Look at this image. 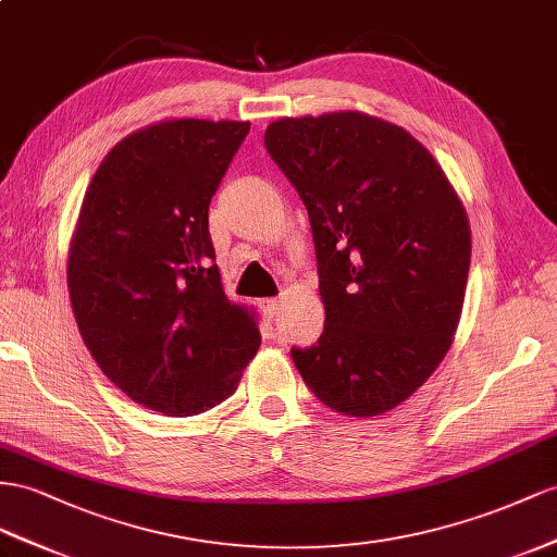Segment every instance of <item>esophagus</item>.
Wrapping results in <instances>:
<instances>
[{
    "label": "esophagus",
    "instance_id": "1",
    "mask_svg": "<svg viewBox=\"0 0 557 557\" xmlns=\"http://www.w3.org/2000/svg\"><path fill=\"white\" fill-rule=\"evenodd\" d=\"M280 308H282L280 298H263V301H261V310L265 312L268 318H275L277 312H280Z\"/></svg>",
    "mask_w": 557,
    "mask_h": 557
}]
</instances>
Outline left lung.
Segmentation results:
<instances>
[{"mask_svg": "<svg viewBox=\"0 0 557 557\" xmlns=\"http://www.w3.org/2000/svg\"><path fill=\"white\" fill-rule=\"evenodd\" d=\"M265 150L308 209L324 332L292 348L306 386L346 417H379L445 360L461 320L470 225L421 143L358 110L282 117Z\"/></svg>", "mask_w": 557, "mask_h": 557, "instance_id": "left-lung-1", "label": "left lung"}]
</instances>
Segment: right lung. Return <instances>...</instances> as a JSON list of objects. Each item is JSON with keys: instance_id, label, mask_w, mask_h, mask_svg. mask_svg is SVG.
Returning a JSON list of instances; mask_svg holds the SVG:
<instances>
[{"instance_id": "add662e5", "label": "right lung", "mask_w": 557, "mask_h": 557, "mask_svg": "<svg viewBox=\"0 0 557 557\" xmlns=\"http://www.w3.org/2000/svg\"><path fill=\"white\" fill-rule=\"evenodd\" d=\"M249 122L164 120L122 138L89 183L67 251L79 334L140 407L195 417L231 397L261 346L227 301L209 202Z\"/></svg>"}]
</instances>
